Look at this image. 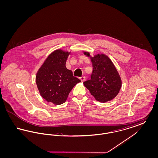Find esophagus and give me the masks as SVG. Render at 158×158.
Segmentation results:
<instances>
[{
  "mask_svg": "<svg viewBox=\"0 0 158 158\" xmlns=\"http://www.w3.org/2000/svg\"><path fill=\"white\" fill-rule=\"evenodd\" d=\"M85 78H86V77H85V76H82V77H80V79L81 80V81L83 82V81L85 80Z\"/></svg>",
  "mask_w": 158,
  "mask_h": 158,
  "instance_id": "esophagus-1",
  "label": "esophagus"
}]
</instances>
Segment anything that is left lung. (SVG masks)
I'll return each instance as SVG.
<instances>
[{
	"label": "left lung",
	"mask_w": 158,
	"mask_h": 158,
	"mask_svg": "<svg viewBox=\"0 0 158 158\" xmlns=\"http://www.w3.org/2000/svg\"><path fill=\"white\" fill-rule=\"evenodd\" d=\"M84 54L90 57L93 66L90 79L83 82L85 86L97 101H111L118 95L122 85L120 76L113 61L104 54L91 57L89 52H84Z\"/></svg>",
	"instance_id": "obj_1"
}]
</instances>
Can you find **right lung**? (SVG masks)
Wrapping results in <instances>:
<instances>
[{
	"mask_svg": "<svg viewBox=\"0 0 158 158\" xmlns=\"http://www.w3.org/2000/svg\"><path fill=\"white\" fill-rule=\"evenodd\" d=\"M70 52L58 49L51 53L38 70L35 81L41 96L54 105L64 103L70 92L81 80L66 67Z\"/></svg>",
	"mask_w": 158,
	"mask_h": 158,
	"instance_id": "add662e5",
	"label": "right lung"
}]
</instances>
